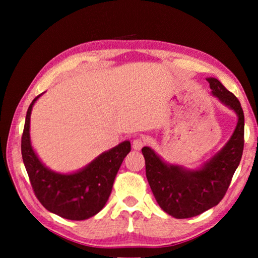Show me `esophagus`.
<instances>
[{
	"label": "esophagus",
	"instance_id": "1",
	"mask_svg": "<svg viewBox=\"0 0 258 258\" xmlns=\"http://www.w3.org/2000/svg\"><path fill=\"white\" fill-rule=\"evenodd\" d=\"M146 139L145 138H137L133 140V149L141 150L143 147L146 146Z\"/></svg>",
	"mask_w": 258,
	"mask_h": 258
}]
</instances>
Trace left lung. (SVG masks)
<instances>
[{
  "instance_id": "left-lung-1",
  "label": "left lung",
  "mask_w": 258,
  "mask_h": 258,
  "mask_svg": "<svg viewBox=\"0 0 258 258\" xmlns=\"http://www.w3.org/2000/svg\"><path fill=\"white\" fill-rule=\"evenodd\" d=\"M213 94L237 112L238 124L230 141L198 171L167 165L150 148H142L146 175L160 208L176 218H189L221 202L242 157L244 116L238 98L216 78H207Z\"/></svg>"
}]
</instances>
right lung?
<instances>
[{
    "mask_svg": "<svg viewBox=\"0 0 258 258\" xmlns=\"http://www.w3.org/2000/svg\"><path fill=\"white\" fill-rule=\"evenodd\" d=\"M38 97L30 103L21 135V155L34 194L47 211L67 220L82 221L92 217L106 205L116 174L131 151V143L124 141L103 152L77 173L63 175L50 171L30 146V112Z\"/></svg>",
    "mask_w": 258,
    "mask_h": 258,
    "instance_id": "obj_1",
    "label": "right lung"
}]
</instances>
